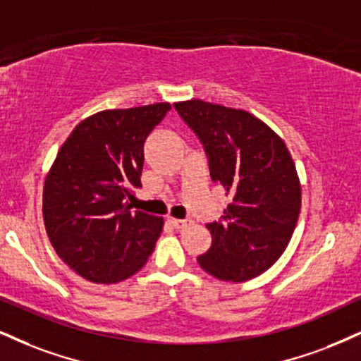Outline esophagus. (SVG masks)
Returning a JSON list of instances; mask_svg holds the SVG:
<instances>
[{"label": "esophagus", "mask_w": 361, "mask_h": 361, "mask_svg": "<svg viewBox=\"0 0 361 361\" xmlns=\"http://www.w3.org/2000/svg\"><path fill=\"white\" fill-rule=\"evenodd\" d=\"M169 222H171V226L173 229H185L192 224V221H189V219H173V217H171Z\"/></svg>", "instance_id": "34e87169"}]
</instances>
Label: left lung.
I'll return each mask as SVG.
<instances>
[{
    "label": "left lung",
    "instance_id": "8db88e82",
    "mask_svg": "<svg viewBox=\"0 0 361 361\" xmlns=\"http://www.w3.org/2000/svg\"><path fill=\"white\" fill-rule=\"evenodd\" d=\"M199 137L211 179L231 202L206 228L212 244L199 266L222 281L241 283L269 269L295 233L301 184L286 144L262 120L241 109L185 100L173 104Z\"/></svg>",
    "mask_w": 361,
    "mask_h": 361
}]
</instances>
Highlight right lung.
I'll list each match as a JSON object with an SVG mask.
<instances>
[{
  "instance_id": "1",
  "label": "right lung",
  "mask_w": 361,
  "mask_h": 361,
  "mask_svg": "<svg viewBox=\"0 0 361 361\" xmlns=\"http://www.w3.org/2000/svg\"><path fill=\"white\" fill-rule=\"evenodd\" d=\"M169 102L102 110L73 128L43 185V221L56 255L92 283L112 284L145 266L164 219L133 211L144 144Z\"/></svg>"
}]
</instances>
